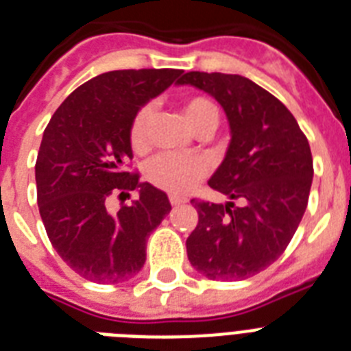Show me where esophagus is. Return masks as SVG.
<instances>
[{
    "label": "esophagus",
    "instance_id": "obj_1",
    "mask_svg": "<svg viewBox=\"0 0 351 351\" xmlns=\"http://www.w3.org/2000/svg\"><path fill=\"white\" fill-rule=\"evenodd\" d=\"M169 202L173 204V206H180V204H186L187 202V198L186 197H178V195H171Z\"/></svg>",
    "mask_w": 351,
    "mask_h": 351
}]
</instances>
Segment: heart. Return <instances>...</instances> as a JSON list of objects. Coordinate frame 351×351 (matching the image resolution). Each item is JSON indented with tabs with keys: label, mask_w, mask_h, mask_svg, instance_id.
<instances>
[{
	"label": "heart",
	"mask_w": 351,
	"mask_h": 351,
	"mask_svg": "<svg viewBox=\"0 0 351 351\" xmlns=\"http://www.w3.org/2000/svg\"><path fill=\"white\" fill-rule=\"evenodd\" d=\"M187 123L195 129H215L219 123V109L206 96H189L182 106ZM153 109L143 106L138 109L129 127V142L134 153H143L149 145V121ZM206 175V164L197 156H178V154H160L149 162L145 176L153 186L164 191L182 195L189 191Z\"/></svg>",
	"instance_id": "heart-1"
}]
</instances>
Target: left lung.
<instances>
[{"instance_id": "obj_1", "label": "left lung", "mask_w": 351, "mask_h": 351, "mask_svg": "<svg viewBox=\"0 0 351 351\" xmlns=\"http://www.w3.org/2000/svg\"><path fill=\"white\" fill-rule=\"evenodd\" d=\"M176 84L213 96L231 129L208 182L230 202L191 200L198 224L186 240L189 262L211 280L253 277L282 255L302 220L313 178L308 138L282 101L244 76L193 71Z\"/></svg>"}]
</instances>
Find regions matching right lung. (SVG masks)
<instances>
[{
    "mask_svg": "<svg viewBox=\"0 0 351 351\" xmlns=\"http://www.w3.org/2000/svg\"><path fill=\"white\" fill-rule=\"evenodd\" d=\"M180 76L178 69L100 74L65 98L43 132L36 160L41 220L58 255L87 280L134 277L149 234L171 211L164 191L127 171L129 127L140 107ZM129 191H138L137 200L109 212L108 198Z\"/></svg>",
    "mask_w": 351,
    "mask_h": 351,
    "instance_id": "add662e5",
    "label": "right lung"
}]
</instances>
